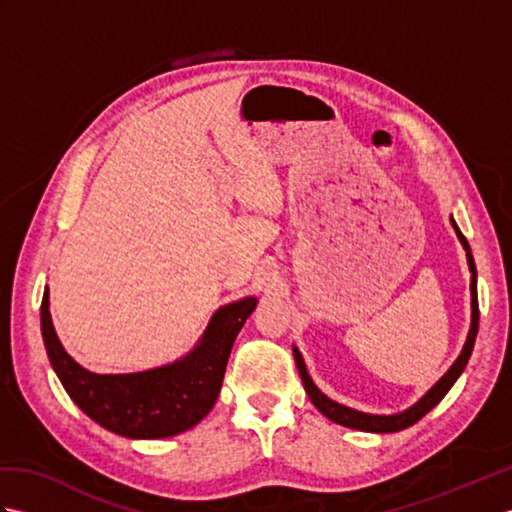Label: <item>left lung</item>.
I'll list each match as a JSON object with an SVG mask.
<instances>
[{
  "label": "left lung",
  "instance_id": "8db88e82",
  "mask_svg": "<svg viewBox=\"0 0 512 512\" xmlns=\"http://www.w3.org/2000/svg\"><path fill=\"white\" fill-rule=\"evenodd\" d=\"M455 233H458L460 242L466 250V262H469V270H471V330L469 336H466V343L462 347L460 356L455 358V363L449 367V372L444 374L436 385H433L427 394H424L416 405H411L409 409L400 411V413H391V416H374V413H363V411H356L350 409L345 405H339V402L330 400L328 396L323 394V391L312 383V378L306 369V363H303V358L299 354L297 347H292V352H295V363L297 369L301 374L303 380V387H306V394L310 396L312 405L317 407L325 418H330L336 424H343V427H350V429H358V431H369V433H394V431H402L411 427V424H416L422 416H427V413L438 405V402L447 396V391L453 387L455 380L460 378V374L464 372L466 363H469L471 352H473V345H475V336H477V323H480V308H477V270H475V262H473V255H471V246L466 242V237L460 233L458 224L451 220Z\"/></svg>",
  "mask_w": 512,
  "mask_h": 512
}]
</instances>
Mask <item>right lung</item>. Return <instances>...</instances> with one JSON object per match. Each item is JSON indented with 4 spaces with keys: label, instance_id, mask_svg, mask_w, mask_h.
Instances as JSON below:
<instances>
[{
    "label": "right lung",
    "instance_id": "right-lung-1",
    "mask_svg": "<svg viewBox=\"0 0 512 512\" xmlns=\"http://www.w3.org/2000/svg\"><path fill=\"white\" fill-rule=\"evenodd\" d=\"M48 288L41 299V334L63 389L107 431L134 440L171 438L195 427L215 405L237 332L255 310L246 297L217 310L202 339L180 361L136 374H94L63 350L50 319Z\"/></svg>",
    "mask_w": 512,
    "mask_h": 512
}]
</instances>
